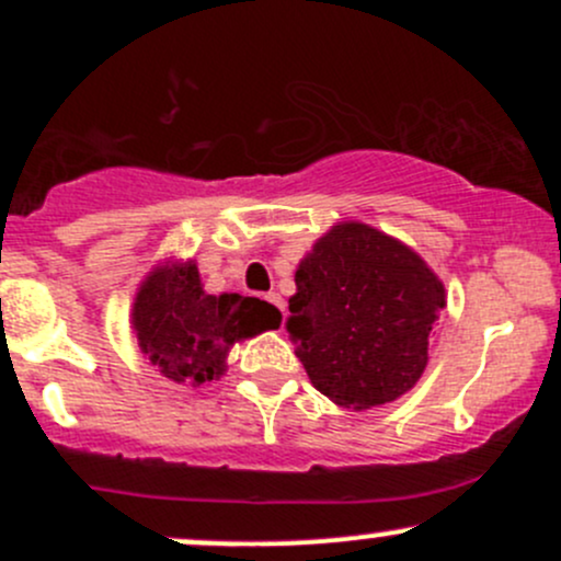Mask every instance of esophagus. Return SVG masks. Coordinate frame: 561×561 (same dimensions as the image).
Instances as JSON below:
<instances>
[{"label": "esophagus", "instance_id": "esophagus-1", "mask_svg": "<svg viewBox=\"0 0 561 561\" xmlns=\"http://www.w3.org/2000/svg\"><path fill=\"white\" fill-rule=\"evenodd\" d=\"M265 298H268V301H271V304H274V307H276V309H279V312H282V314H285V298H282V296H279V293H268V296H265Z\"/></svg>", "mask_w": 561, "mask_h": 561}]
</instances>
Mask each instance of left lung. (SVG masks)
Here are the masks:
<instances>
[{
  "label": "left lung",
  "mask_w": 561,
  "mask_h": 561,
  "mask_svg": "<svg viewBox=\"0 0 561 561\" xmlns=\"http://www.w3.org/2000/svg\"><path fill=\"white\" fill-rule=\"evenodd\" d=\"M445 304L443 279L415 249L347 219L298 263L285 328L312 386L360 412L415 388Z\"/></svg>",
  "instance_id": "obj_1"
}]
</instances>
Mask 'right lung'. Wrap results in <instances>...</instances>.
Segmentation results:
<instances>
[{
    "instance_id": "add662e5",
    "label": "right lung",
    "mask_w": 561,
    "mask_h": 561,
    "mask_svg": "<svg viewBox=\"0 0 561 561\" xmlns=\"http://www.w3.org/2000/svg\"><path fill=\"white\" fill-rule=\"evenodd\" d=\"M268 301L203 290L195 260H160L135 293L129 325L146 364L175 386H206L228 369L230 347L279 328Z\"/></svg>"
}]
</instances>
